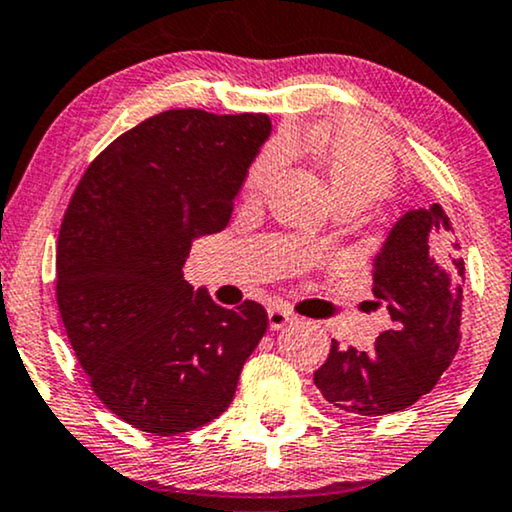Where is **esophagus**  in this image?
<instances>
[{
    "label": "esophagus",
    "mask_w": 512,
    "mask_h": 512,
    "mask_svg": "<svg viewBox=\"0 0 512 512\" xmlns=\"http://www.w3.org/2000/svg\"><path fill=\"white\" fill-rule=\"evenodd\" d=\"M267 315H269V329L272 331H279L288 322H295V315L291 310H286V307H272Z\"/></svg>",
    "instance_id": "34e87169"
}]
</instances>
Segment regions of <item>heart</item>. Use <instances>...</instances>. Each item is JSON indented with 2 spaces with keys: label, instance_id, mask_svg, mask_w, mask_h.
Segmentation results:
<instances>
[{
  "label": "heart",
  "instance_id": "1",
  "mask_svg": "<svg viewBox=\"0 0 512 512\" xmlns=\"http://www.w3.org/2000/svg\"><path fill=\"white\" fill-rule=\"evenodd\" d=\"M307 147L319 157L336 205H353L365 209L389 193L396 181V169L381 147L367 135L355 131H312ZM291 145L288 140H272L257 152L245 174V193H262L279 169L286 164Z\"/></svg>",
  "mask_w": 512,
  "mask_h": 512
}]
</instances>
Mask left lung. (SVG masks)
<instances>
[{
  "label": "left lung",
  "mask_w": 512,
  "mask_h": 512,
  "mask_svg": "<svg viewBox=\"0 0 512 512\" xmlns=\"http://www.w3.org/2000/svg\"><path fill=\"white\" fill-rule=\"evenodd\" d=\"M458 250L441 205L396 221L372 267L374 298L389 307L393 326L369 350L331 341L315 384L334 408L381 417L434 389L460 346L465 262Z\"/></svg>",
  "instance_id": "obj_1"
}]
</instances>
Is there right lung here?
<instances>
[{
  "mask_svg": "<svg viewBox=\"0 0 512 512\" xmlns=\"http://www.w3.org/2000/svg\"><path fill=\"white\" fill-rule=\"evenodd\" d=\"M272 131L267 114L169 109L92 159L59 229L57 305L95 396L140 432L217 420L267 331L255 300L193 291V238L229 224L233 197Z\"/></svg>",
  "mask_w": 512,
  "mask_h": 512,
  "instance_id": "1",
  "label": "right lung"
}]
</instances>
